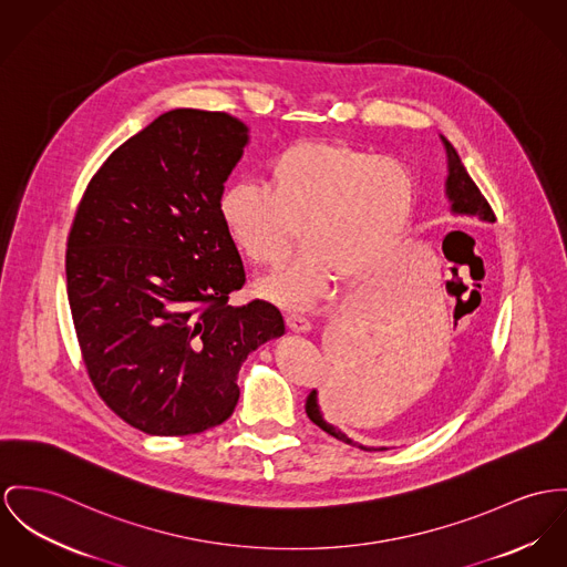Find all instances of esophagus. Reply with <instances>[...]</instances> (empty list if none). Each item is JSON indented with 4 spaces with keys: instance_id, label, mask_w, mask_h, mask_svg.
I'll return each instance as SVG.
<instances>
[{
    "instance_id": "34e87169",
    "label": "esophagus",
    "mask_w": 567,
    "mask_h": 567,
    "mask_svg": "<svg viewBox=\"0 0 567 567\" xmlns=\"http://www.w3.org/2000/svg\"><path fill=\"white\" fill-rule=\"evenodd\" d=\"M287 328L296 334H306V332L312 330L310 321L306 317H300V315H287Z\"/></svg>"
}]
</instances>
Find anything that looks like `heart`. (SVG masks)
<instances>
[{"label":"heart","mask_w":567,"mask_h":567,"mask_svg":"<svg viewBox=\"0 0 567 567\" xmlns=\"http://www.w3.org/2000/svg\"><path fill=\"white\" fill-rule=\"evenodd\" d=\"M419 203L412 173L341 140H300L267 168V189L233 183L219 196V221L233 248L271 267L293 246L305 252L259 285L287 310L317 305L334 278L353 287L391 261Z\"/></svg>","instance_id":"heart-1"}]
</instances>
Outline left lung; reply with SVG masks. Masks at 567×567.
<instances>
[{
    "mask_svg": "<svg viewBox=\"0 0 567 567\" xmlns=\"http://www.w3.org/2000/svg\"><path fill=\"white\" fill-rule=\"evenodd\" d=\"M446 157H449V176H446V196L451 200V212L462 216H477L485 221H494L496 216L481 194L475 181L466 173L457 151L451 146L446 137H442ZM378 349L375 341H369L360 330H341L332 339L330 367L323 375L321 392L310 391L306 396V414L308 419L321 427L326 434L353 444L334 423L353 414L367 392L371 389L378 373ZM364 451H371L358 444Z\"/></svg>",
    "mask_w": 567,
    "mask_h": 567,
    "instance_id": "1",
    "label": "left lung"
}]
</instances>
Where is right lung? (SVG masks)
<instances>
[{
    "label": "right lung",
    "mask_w": 567,
    "mask_h": 567,
    "mask_svg": "<svg viewBox=\"0 0 567 567\" xmlns=\"http://www.w3.org/2000/svg\"><path fill=\"white\" fill-rule=\"evenodd\" d=\"M246 144L224 112H166L103 162L71 224L66 291L87 378L144 434L221 425L241 362L285 334L276 306L228 305L246 271L218 203Z\"/></svg>",
    "instance_id": "obj_1"
}]
</instances>
